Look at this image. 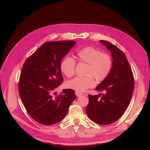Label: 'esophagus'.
Here are the masks:
<instances>
[{"instance_id":"obj_1","label":"esophagus","mask_w":150,"mask_h":150,"mask_svg":"<svg viewBox=\"0 0 150 150\" xmlns=\"http://www.w3.org/2000/svg\"><path fill=\"white\" fill-rule=\"evenodd\" d=\"M82 93H81V92H78V91H76L75 92V95H76V97H80V96H81V95H82Z\"/></svg>"}]
</instances>
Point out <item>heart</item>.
Here are the masks:
<instances>
[{
	"label": "heart",
	"instance_id": "b5f03b06",
	"mask_svg": "<svg viewBox=\"0 0 150 150\" xmlns=\"http://www.w3.org/2000/svg\"><path fill=\"white\" fill-rule=\"evenodd\" d=\"M78 63L87 64L85 76H76L68 81L67 87L78 92H83L92 88L98 81H102L110 74L112 67V60L108 53L102 52L93 47H86L75 53ZM76 62L70 57H65L60 62V70L67 77L74 75Z\"/></svg>",
	"mask_w": 150,
	"mask_h": 150
}]
</instances>
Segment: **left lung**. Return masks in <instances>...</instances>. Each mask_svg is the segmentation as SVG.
I'll return each mask as SVG.
<instances>
[{"label": "left lung", "mask_w": 150, "mask_h": 150, "mask_svg": "<svg viewBox=\"0 0 150 150\" xmlns=\"http://www.w3.org/2000/svg\"><path fill=\"white\" fill-rule=\"evenodd\" d=\"M100 42L111 52L112 67L106 79L96 88L97 91L105 93L98 96L89 94L86 109L91 120L107 125L119 120L127 109L134 88V79L125 53L111 42L103 40Z\"/></svg>", "instance_id": "obj_1"}]
</instances>
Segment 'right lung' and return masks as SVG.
<instances>
[{
    "mask_svg": "<svg viewBox=\"0 0 150 150\" xmlns=\"http://www.w3.org/2000/svg\"><path fill=\"white\" fill-rule=\"evenodd\" d=\"M75 44L74 41L46 42L23 65L19 96L28 114L39 123L51 125L64 119L76 98L70 89L59 95L54 92L63 82L60 62Z\"/></svg>",
    "mask_w": 150,
    "mask_h": 150,
    "instance_id": "add662e5",
    "label": "right lung"
}]
</instances>
